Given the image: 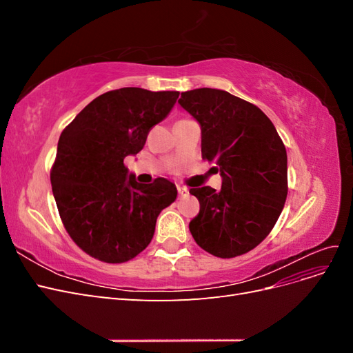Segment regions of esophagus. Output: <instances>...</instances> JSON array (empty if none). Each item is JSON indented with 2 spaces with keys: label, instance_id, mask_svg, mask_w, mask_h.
<instances>
[{
  "label": "esophagus",
  "instance_id": "obj_1",
  "mask_svg": "<svg viewBox=\"0 0 353 353\" xmlns=\"http://www.w3.org/2000/svg\"><path fill=\"white\" fill-rule=\"evenodd\" d=\"M176 188H178V194H179V196H187V194H188V188L181 187V185H178Z\"/></svg>",
  "mask_w": 353,
  "mask_h": 353
}]
</instances>
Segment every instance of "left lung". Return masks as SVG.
I'll return each instance as SVG.
<instances>
[{
  "mask_svg": "<svg viewBox=\"0 0 353 353\" xmlns=\"http://www.w3.org/2000/svg\"><path fill=\"white\" fill-rule=\"evenodd\" d=\"M199 122L201 156L222 176L219 191L193 187L200 203L190 232L203 250L236 258L274 228L287 197V153L259 108L222 90L197 88L178 100Z\"/></svg>",
  "mask_w": 353,
  "mask_h": 353,
  "instance_id": "1",
  "label": "left lung"
}]
</instances>
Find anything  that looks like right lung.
<instances>
[{
  "instance_id": "right-lung-1",
  "label": "right lung",
  "mask_w": 353,
  "mask_h": 353,
  "mask_svg": "<svg viewBox=\"0 0 353 353\" xmlns=\"http://www.w3.org/2000/svg\"><path fill=\"white\" fill-rule=\"evenodd\" d=\"M178 91L121 88L94 99L61 132L51 187L72 240L92 258L126 262L150 244L159 213L176 199L166 178L137 183L126 156L143 150Z\"/></svg>"
}]
</instances>
